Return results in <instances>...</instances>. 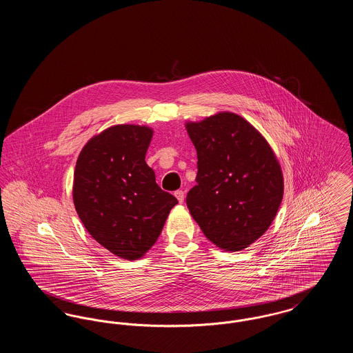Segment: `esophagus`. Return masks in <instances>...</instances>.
I'll use <instances>...</instances> for the list:
<instances>
[{
    "instance_id": "1",
    "label": "esophagus",
    "mask_w": 353,
    "mask_h": 353,
    "mask_svg": "<svg viewBox=\"0 0 353 353\" xmlns=\"http://www.w3.org/2000/svg\"><path fill=\"white\" fill-rule=\"evenodd\" d=\"M174 196H176V199L179 200L180 203H183V202H184L185 193L183 190H176V192H174Z\"/></svg>"
}]
</instances>
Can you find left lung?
Here are the masks:
<instances>
[{"mask_svg":"<svg viewBox=\"0 0 353 353\" xmlns=\"http://www.w3.org/2000/svg\"><path fill=\"white\" fill-rule=\"evenodd\" d=\"M185 128L199 159L188 209L210 242L241 252L278 213L285 189L281 164L263 134L234 112L186 121Z\"/></svg>","mask_w":353,"mask_h":353,"instance_id":"1","label":"left lung"}]
</instances>
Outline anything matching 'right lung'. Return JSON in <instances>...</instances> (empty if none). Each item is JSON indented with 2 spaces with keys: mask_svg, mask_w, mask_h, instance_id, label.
<instances>
[{
  "mask_svg": "<svg viewBox=\"0 0 353 353\" xmlns=\"http://www.w3.org/2000/svg\"><path fill=\"white\" fill-rule=\"evenodd\" d=\"M152 136L148 125H112L85 143L74 172L72 200L85 230L127 261L151 249L179 202L145 163Z\"/></svg>",
  "mask_w": 353,
  "mask_h": 353,
  "instance_id": "right-lung-1",
  "label": "right lung"
}]
</instances>
